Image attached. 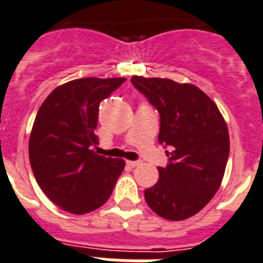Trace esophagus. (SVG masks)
Masks as SVG:
<instances>
[{"label":"esophagus","instance_id":"34e87169","mask_svg":"<svg viewBox=\"0 0 263 263\" xmlns=\"http://www.w3.org/2000/svg\"><path fill=\"white\" fill-rule=\"evenodd\" d=\"M127 164L131 165V167H136V165L140 164V162H138V160H127Z\"/></svg>","mask_w":263,"mask_h":263}]
</instances>
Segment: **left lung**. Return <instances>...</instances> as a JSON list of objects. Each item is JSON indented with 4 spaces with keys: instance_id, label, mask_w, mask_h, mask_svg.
<instances>
[{
    "instance_id": "left-lung-1",
    "label": "left lung",
    "mask_w": 263,
    "mask_h": 263,
    "mask_svg": "<svg viewBox=\"0 0 263 263\" xmlns=\"http://www.w3.org/2000/svg\"><path fill=\"white\" fill-rule=\"evenodd\" d=\"M131 83L159 111V143L173 148L156 184L144 191L145 202L164 219H187L213 199L223 179L230 152L226 121L193 84L143 76Z\"/></svg>"
}]
</instances>
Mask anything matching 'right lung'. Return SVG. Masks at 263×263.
<instances>
[{"label": "right lung", "instance_id": "add662e5", "mask_svg": "<svg viewBox=\"0 0 263 263\" xmlns=\"http://www.w3.org/2000/svg\"><path fill=\"white\" fill-rule=\"evenodd\" d=\"M127 79L68 81L44 100L29 138V160L40 189L54 204L83 215L103 206L124 170L123 159L98 155L99 105Z\"/></svg>", "mask_w": 263, "mask_h": 263}]
</instances>
